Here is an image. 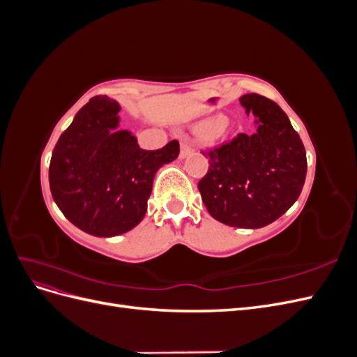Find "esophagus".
I'll return each instance as SVG.
<instances>
[{
  "mask_svg": "<svg viewBox=\"0 0 357 357\" xmlns=\"http://www.w3.org/2000/svg\"><path fill=\"white\" fill-rule=\"evenodd\" d=\"M193 150H195V147H193V144L189 142V139H183L180 146V158L189 156Z\"/></svg>",
  "mask_w": 357,
  "mask_h": 357,
  "instance_id": "esophagus-1",
  "label": "esophagus"
}]
</instances>
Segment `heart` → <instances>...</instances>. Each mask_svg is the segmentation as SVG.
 Masks as SVG:
<instances>
[{
	"instance_id": "obj_1",
	"label": "heart",
	"mask_w": 357,
	"mask_h": 357,
	"mask_svg": "<svg viewBox=\"0 0 357 357\" xmlns=\"http://www.w3.org/2000/svg\"><path fill=\"white\" fill-rule=\"evenodd\" d=\"M223 125H225V121H223V117H213V119H210V121H207L205 122V129H207V131H210V132H215V131H220V129L223 128Z\"/></svg>"
}]
</instances>
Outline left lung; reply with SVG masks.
I'll use <instances>...</instances> for the list:
<instances>
[{
  "label": "left lung",
  "instance_id": "left-lung-1",
  "mask_svg": "<svg viewBox=\"0 0 357 357\" xmlns=\"http://www.w3.org/2000/svg\"><path fill=\"white\" fill-rule=\"evenodd\" d=\"M257 131L202 152L208 171L199 183L211 218L235 228L257 229L283 215L299 198L307 176V155L289 117L266 96L240 98Z\"/></svg>",
  "mask_w": 357,
  "mask_h": 357
}]
</instances>
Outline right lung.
Segmentation results:
<instances>
[{"label":"right lung","instance_id":"right-lung-1","mask_svg":"<svg viewBox=\"0 0 357 357\" xmlns=\"http://www.w3.org/2000/svg\"><path fill=\"white\" fill-rule=\"evenodd\" d=\"M121 105L109 96L89 100L53 149L52 197L62 214L86 234L116 236L143 220L156 171L180 152L177 139L158 150L139 149L117 131Z\"/></svg>","mask_w":357,"mask_h":357}]
</instances>
